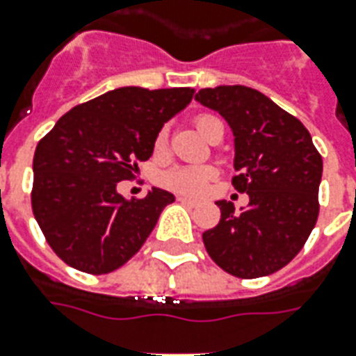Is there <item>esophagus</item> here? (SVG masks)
Here are the masks:
<instances>
[{"instance_id": "esophagus-1", "label": "esophagus", "mask_w": 356, "mask_h": 356, "mask_svg": "<svg viewBox=\"0 0 356 356\" xmlns=\"http://www.w3.org/2000/svg\"><path fill=\"white\" fill-rule=\"evenodd\" d=\"M177 200L181 204H186V206H196V204H198V200H195V198H188V196H177Z\"/></svg>"}]
</instances>
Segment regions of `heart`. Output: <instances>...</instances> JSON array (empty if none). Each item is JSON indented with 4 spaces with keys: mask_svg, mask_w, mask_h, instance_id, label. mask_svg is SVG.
<instances>
[{
    "mask_svg": "<svg viewBox=\"0 0 356 356\" xmlns=\"http://www.w3.org/2000/svg\"><path fill=\"white\" fill-rule=\"evenodd\" d=\"M212 115H200L196 119V129L200 133H206V127L212 121ZM168 144V131L161 129L158 136H156V152H161ZM216 168L208 165V163H200V165H177L171 170L163 171L160 175L161 186L170 188L177 195L186 196H198L206 191L208 183L216 177Z\"/></svg>",
    "mask_w": 356,
    "mask_h": 356,
    "instance_id": "heart-1",
    "label": "heart"
}]
</instances>
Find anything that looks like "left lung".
<instances>
[{
  "instance_id": "1",
  "label": "left lung",
  "mask_w": 356,
  "mask_h": 356,
  "mask_svg": "<svg viewBox=\"0 0 356 356\" xmlns=\"http://www.w3.org/2000/svg\"><path fill=\"white\" fill-rule=\"evenodd\" d=\"M195 100L227 121L238 171L233 186L248 195L238 212L233 202H216L220 223L204 231V247L231 275L252 280L277 272L316 225L322 156L307 127L254 88L223 84L202 88Z\"/></svg>"
}]
</instances>
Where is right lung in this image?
Returning a JSON list of instances; mask_svg holds the SVG:
<instances>
[{"label": "right lung", "instance_id": "right-lung-1", "mask_svg": "<svg viewBox=\"0 0 356 356\" xmlns=\"http://www.w3.org/2000/svg\"><path fill=\"white\" fill-rule=\"evenodd\" d=\"M193 96L195 88H115L67 111L40 140L32 212L63 262L109 273L140 250L175 196L152 186L140 200H129L118 183L152 156L161 127Z\"/></svg>", "mask_w": 356, "mask_h": 356}]
</instances>
